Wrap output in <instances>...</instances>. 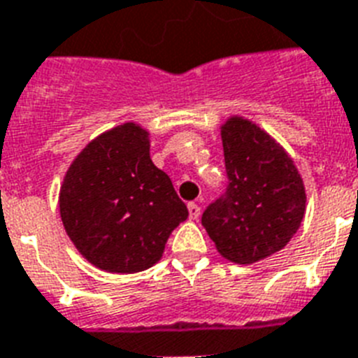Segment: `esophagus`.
Segmentation results:
<instances>
[{"label":"esophagus","instance_id":"esophagus-1","mask_svg":"<svg viewBox=\"0 0 358 358\" xmlns=\"http://www.w3.org/2000/svg\"><path fill=\"white\" fill-rule=\"evenodd\" d=\"M187 209H189V219L191 220H196L200 217V206L194 204V202H191V204H187Z\"/></svg>","mask_w":358,"mask_h":358}]
</instances>
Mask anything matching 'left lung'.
<instances>
[{"label": "left lung", "instance_id": "1", "mask_svg": "<svg viewBox=\"0 0 358 358\" xmlns=\"http://www.w3.org/2000/svg\"><path fill=\"white\" fill-rule=\"evenodd\" d=\"M228 189L208 206L202 226L224 259L252 264L287 246L305 215L294 159L259 124L231 115L220 127Z\"/></svg>", "mask_w": 358, "mask_h": 358}]
</instances>
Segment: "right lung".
<instances>
[{
	"label": "right lung",
	"instance_id": "1",
	"mask_svg": "<svg viewBox=\"0 0 358 358\" xmlns=\"http://www.w3.org/2000/svg\"><path fill=\"white\" fill-rule=\"evenodd\" d=\"M66 234L84 259L112 274L150 268L187 208L150 159L149 132L123 123L92 139L58 194Z\"/></svg>",
	"mask_w": 358,
	"mask_h": 358
}]
</instances>
